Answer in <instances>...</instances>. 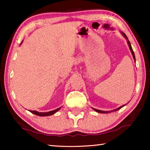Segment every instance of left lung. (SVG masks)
I'll list each match as a JSON object with an SVG mask.
<instances>
[{
	"instance_id": "obj_1",
	"label": "left lung",
	"mask_w": 150,
	"mask_h": 150,
	"mask_svg": "<svg viewBox=\"0 0 150 150\" xmlns=\"http://www.w3.org/2000/svg\"><path fill=\"white\" fill-rule=\"evenodd\" d=\"M122 34H123V35L124 37L126 38L128 40V45H129V47H130V51H131V52H132V55H133V57H134V60H136V59H135V55H134V51H133V50H132V46H131V44H130V41H129L128 40V38H127V36H126V35L124 34V33H123L122 32ZM126 105H123V106H121L120 107H119V108H116V109H115V110H111V111H103V110H97V109H95V108H93L94 110H95V111H96L97 112H99V113H109V112H115V111H116V110H119V109H120L121 108H122L124 106H125Z\"/></svg>"
}]
</instances>
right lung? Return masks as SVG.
Wrapping results in <instances>:
<instances>
[{
  "mask_svg": "<svg viewBox=\"0 0 150 150\" xmlns=\"http://www.w3.org/2000/svg\"><path fill=\"white\" fill-rule=\"evenodd\" d=\"M61 108H58L57 109H55V110H54L52 111H50V112H38L35 111V110H30L32 113L34 114L35 115H38V116H50V115H54V113L56 112L57 110H59Z\"/></svg>",
  "mask_w": 150,
  "mask_h": 150,
  "instance_id": "1",
  "label": "right lung"
}]
</instances>
